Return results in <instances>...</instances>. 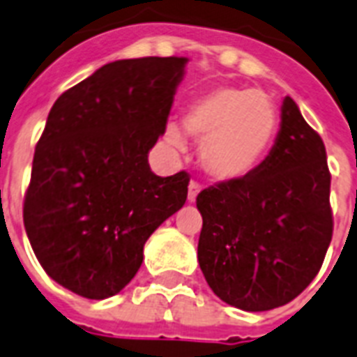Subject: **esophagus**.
I'll return each instance as SVG.
<instances>
[{
  "label": "esophagus",
  "instance_id": "obj_1",
  "mask_svg": "<svg viewBox=\"0 0 357 357\" xmlns=\"http://www.w3.org/2000/svg\"><path fill=\"white\" fill-rule=\"evenodd\" d=\"M202 190V185L198 181H190L189 183V195H187V200L189 202H195L196 196L200 195Z\"/></svg>",
  "mask_w": 357,
  "mask_h": 357
}]
</instances>
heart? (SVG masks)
Here are the masks:
<instances>
[{"label": "heart", "instance_id": "b5f03b06", "mask_svg": "<svg viewBox=\"0 0 357 357\" xmlns=\"http://www.w3.org/2000/svg\"><path fill=\"white\" fill-rule=\"evenodd\" d=\"M278 109L255 89L218 86L190 102L185 111V131L202 140V165L218 181H237L254 172L276 137ZM167 137L183 142V133L170 123Z\"/></svg>", "mask_w": 357, "mask_h": 357}]
</instances>
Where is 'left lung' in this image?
<instances>
[{
	"mask_svg": "<svg viewBox=\"0 0 357 357\" xmlns=\"http://www.w3.org/2000/svg\"><path fill=\"white\" fill-rule=\"evenodd\" d=\"M326 148L285 96L276 142L254 172L196 198L198 261L226 304L268 311L289 304L319 274L333 234Z\"/></svg>",
	"mask_w": 357,
	"mask_h": 357,
	"instance_id": "obj_1",
	"label": "left lung"
}]
</instances>
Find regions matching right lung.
Instances as JSON below:
<instances>
[{
	"label": "right lung",
	"mask_w": 357,
	"mask_h": 357,
	"mask_svg": "<svg viewBox=\"0 0 357 357\" xmlns=\"http://www.w3.org/2000/svg\"><path fill=\"white\" fill-rule=\"evenodd\" d=\"M185 57L114 61L53 103L36 142L24 226L36 259L72 293L103 300L142 265L153 231L187 200L185 170L161 178L148 151L165 133Z\"/></svg>",
	"instance_id": "obj_1"
}]
</instances>
